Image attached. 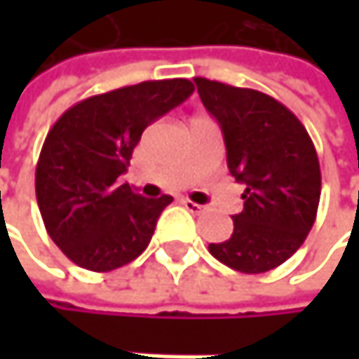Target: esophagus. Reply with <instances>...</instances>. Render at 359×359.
<instances>
[{
  "instance_id": "obj_1",
  "label": "esophagus",
  "mask_w": 359,
  "mask_h": 359,
  "mask_svg": "<svg viewBox=\"0 0 359 359\" xmlns=\"http://www.w3.org/2000/svg\"><path fill=\"white\" fill-rule=\"evenodd\" d=\"M182 205H184L191 214H201V212H203V205H199V203H195V201H191V199H182Z\"/></svg>"
}]
</instances>
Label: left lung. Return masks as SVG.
I'll list each match as a JSON object with an SVG mask.
<instances>
[{"label":"left lung","instance_id":"1","mask_svg":"<svg viewBox=\"0 0 359 359\" xmlns=\"http://www.w3.org/2000/svg\"><path fill=\"white\" fill-rule=\"evenodd\" d=\"M201 104L220 124L226 164L245 184L233 235L210 253L245 274L268 272L302 248L316 220L320 164L297 116L255 89L193 79Z\"/></svg>","mask_w":359,"mask_h":359}]
</instances>
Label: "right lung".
Wrapping results in <instances>:
<instances>
[{
  "label": "right lung",
  "mask_w": 359,
  "mask_h": 359,
  "mask_svg": "<svg viewBox=\"0 0 359 359\" xmlns=\"http://www.w3.org/2000/svg\"><path fill=\"white\" fill-rule=\"evenodd\" d=\"M191 93L187 79L114 89L66 109L47 133L36 162V203L49 237L76 266L109 272L149 245L172 197H141L118 177L143 130Z\"/></svg>",
  "instance_id": "right-lung-1"
}]
</instances>
